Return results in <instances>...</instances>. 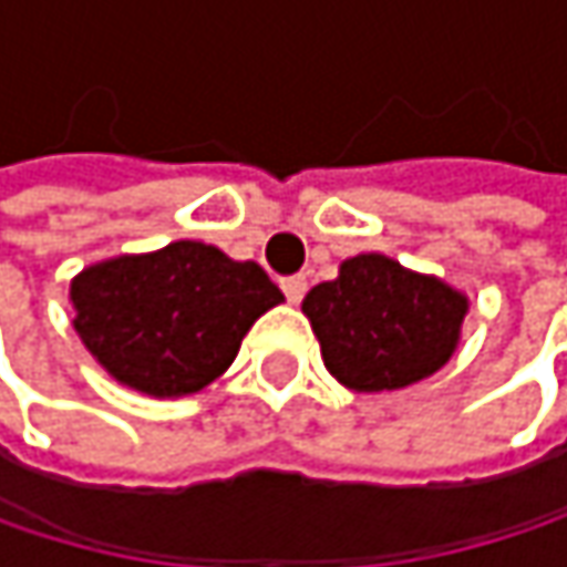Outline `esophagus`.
Returning a JSON list of instances; mask_svg holds the SVG:
<instances>
[{
  "mask_svg": "<svg viewBox=\"0 0 567 567\" xmlns=\"http://www.w3.org/2000/svg\"><path fill=\"white\" fill-rule=\"evenodd\" d=\"M305 288H308V282H305V276H288V279H282L285 298H288L291 305H298V301H301Z\"/></svg>",
  "mask_w": 567,
  "mask_h": 567,
  "instance_id": "1",
  "label": "esophagus"
}]
</instances>
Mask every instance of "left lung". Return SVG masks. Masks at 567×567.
Wrapping results in <instances>:
<instances>
[{
	"label": "left lung",
	"mask_w": 567,
	"mask_h": 567,
	"mask_svg": "<svg viewBox=\"0 0 567 567\" xmlns=\"http://www.w3.org/2000/svg\"><path fill=\"white\" fill-rule=\"evenodd\" d=\"M301 311L324 368L358 394L400 391L436 374L456 351L470 298L433 276L364 252L315 285Z\"/></svg>",
	"instance_id": "left-lung-1"
}]
</instances>
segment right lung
<instances>
[{"instance_id":"1","label":"right lung","mask_w":567,"mask_h":567,"mask_svg":"<svg viewBox=\"0 0 567 567\" xmlns=\"http://www.w3.org/2000/svg\"><path fill=\"white\" fill-rule=\"evenodd\" d=\"M285 301L262 266L179 239L71 279L74 331L124 388L186 396L213 384L259 315Z\"/></svg>"}]
</instances>
